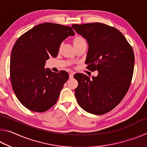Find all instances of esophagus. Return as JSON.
<instances>
[{"label": "esophagus", "mask_w": 147, "mask_h": 147, "mask_svg": "<svg viewBox=\"0 0 147 147\" xmlns=\"http://www.w3.org/2000/svg\"><path fill=\"white\" fill-rule=\"evenodd\" d=\"M74 74V72H71V73H69V78H73Z\"/></svg>", "instance_id": "obj_1"}]
</instances>
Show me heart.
<instances>
[{
	"instance_id": "obj_1",
	"label": "heart",
	"mask_w": 147,
	"mask_h": 147,
	"mask_svg": "<svg viewBox=\"0 0 147 147\" xmlns=\"http://www.w3.org/2000/svg\"><path fill=\"white\" fill-rule=\"evenodd\" d=\"M84 40V39L82 38V37L80 36H76L73 39V43L75 44L77 43H79V42L82 41Z\"/></svg>"
}]
</instances>
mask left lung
Segmentation results:
<instances>
[{"mask_svg":"<svg viewBox=\"0 0 147 147\" xmlns=\"http://www.w3.org/2000/svg\"><path fill=\"white\" fill-rule=\"evenodd\" d=\"M72 27L88 43L86 68L98 72L92 79L82 73L74 74L78 82L74 90L77 102L87 112L102 115L115 108L130 88L135 61L132 47L119 30L105 24Z\"/></svg>","mask_w":147,"mask_h":147,"instance_id":"left-lung-1","label":"left lung"}]
</instances>
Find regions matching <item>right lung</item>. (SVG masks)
I'll list each match as a JSON object with an SVG mask.
<instances>
[{
  "label": "right lung",
  "mask_w": 147,
  "mask_h": 147,
  "mask_svg": "<svg viewBox=\"0 0 147 147\" xmlns=\"http://www.w3.org/2000/svg\"><path fill=\"white\" fill-rule=\"evenodd\" d=\"M74 34L70 26L45 23L29 30L14 44L9 67L12 89L29 110L44 112L56 103L69 74L54 73L45 64L58 56L62 41Z\"/></svg>",
  "instance_id": "1"
}]
</instances>
